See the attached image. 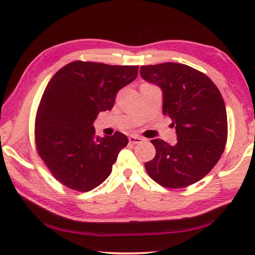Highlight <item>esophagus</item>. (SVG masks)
Wrapping results in <instances>:
<instances>
[{
    "instance_id": "esophagus-1",
    "label": "esophagus",
    "mask_w": 255,
    "mask_h": 255,
    "mask_svg": "<svg viewBox=\"0 0 255 255\" xmlns=\"http://www.w3.org/2000/svg\"><path fill=\"white\" fill-rule=\"evenodd\" d=\"M143 138L138 137V136H135V135H130L129 136V143L130 144H139L143 142Z\"/></svg>"
}]
</instances>
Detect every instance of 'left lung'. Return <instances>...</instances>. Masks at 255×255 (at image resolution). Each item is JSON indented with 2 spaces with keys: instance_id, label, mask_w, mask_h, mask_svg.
Returning <instances> with one entry per match:
<instances>
[{
  "instance_id": "8db88e82",
  "label": "left lung",
  "mask_w": 255,
  "mask_h": 255,
  "mask_svg": "<svg viewBox=\"0 0 255 255\" xmlns=\"http://www.w3.org/2000/svg\"><path fill=\"white\" fill-rule=\"evenodd\" d=\"M144 80L164 94L162 113L172 119L177 143L152 139L155 155L145 162L152 180L180 189L200 181L218 164L228 138L225 101L214 82L196 68L180 63L140 66Z\"/></svg>"
}]
</instances>
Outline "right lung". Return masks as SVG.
I'll return each instance as SVG.
<instances>
[{"mask_svg": "<svg viewBox=\"0 0 255 255\" xmlns=\"http://www.w3.org/2000/svg\"><path fill=\"white\" fill-rule=\"evenodd\" d=\"M137 65L75 62L51 78L35 117V146L57 181L68 189L87 192L109 177L127 136H96L94 120L110 111L121 88L137 77Z\"/></svg>", "mask_w": 255, "mask_h": 255, "instance_id": "add662e5", "label": "right lung"}]
</instances>
